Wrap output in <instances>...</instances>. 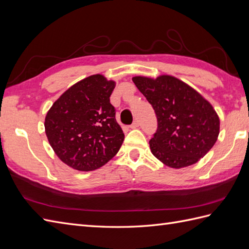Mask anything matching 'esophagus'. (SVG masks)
<instances>
[{"mask_svg": "<svg viewBox=\"0 0 249 249\" xmlns=\"http://www.w3.org/2000/svg\"><path fill=\"white\" fill-rule=\"evenodd\" d=\"M139 125H140V123H139V121H135V122H133L131 125H130V128H132V129H135V128H137V127H139Z\"/></svg>", "mask_w": 249, "mask_h": 249, "instance_id": "1", "label": "esophagus"}]
</instances>
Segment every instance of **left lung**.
I'll return each instance as SVG.
<instances>
[{"instance_id": "1", "label": "left lung", "mask_w": 249, "mask_h": 249, "mask_svg": "<svg viewBox=\"0 0 249 249\" xmlns=\"http://www.w3.org/2000/svg\"><path fill=\"white\" fill-rule=\"evenodd\" d=\"M132 81L156 112L158 129L149 146L158 160L179 169L196 163L213 148L220 119L193 87L168 74L156 79L139 75Z\"/></svg>"}]
</instances>
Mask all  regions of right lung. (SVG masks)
Masks as SVG:
<instances>
[{
    "label": "right lung",
    "mask_w": 249,
    "mask_h": 249,
    "mask_svg": "<svg viewBox=\"0 0 249 249\" xmlns=\"http://www.w3.org/2000/svg\"><path fill=\"white\" fill-rule=\"evenodd\" d=\"M116 82L93 74L75 83L56 100L45 118V132L55 155L80 171L98 169L117 155L124 133L110 95Z\"/></svg>",
    "instance_id": "obj_1"
}]
</instances>
